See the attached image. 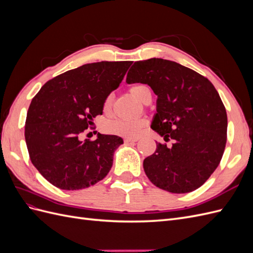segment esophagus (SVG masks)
Wrapping results in <instances>:
<instances>
[{
    "mask_svg": "<svg viewBox=\"0 0 253 253\" xmlns=\"http://www.w3.org/2000/svg\"><path fill=\"white\" fill-rule=\"evenodd\" d=\"M138 140H139L138 137H126V138H125L126 142H136Z\"/></svg>",
    "mask_w": 253,
    "mask_h": 253,
    "instance_id": "34e87169",
    "label": "esophagus"
}]
</instances>
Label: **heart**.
<instances>
[{"label":"heart","instance_id":"heart-1","mask_svg":"<svg viewBox=\"0 0 253 253\" xmlns=\"http://www.w3.org/2000/svg\"><path fill=\"white\" fill-rule=\"evenodd\" d=\"M148 88L149 87L143 85V84H135V85L131 86V88H129V91H131L133 97L139 101L143 91ZM111 103H112V96L110 95L105 98V100L103 102L104 109L105 110L110 109ZM143 126H144V120L142 119L118 118L109 122L108 126H106V129H108L110 133L121 135V136H136L139 133V131Z\"/></svg>","mask_w":253,"mask_h":253}]
</instances>
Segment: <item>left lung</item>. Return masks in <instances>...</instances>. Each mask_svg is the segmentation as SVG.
<instances>
[{
  "instance_id": "obj_1",
  "label": "left lung",
  "mask_w": 253,
  "mask_h": 253,
  "mask_svg": "<svg viewBox=\"0 0 253 253\" xmlns=\"http://www.w3.org/2000/svg\"><path fill=\"white\" fill-rule=\"evenodd\" d=\"M126 83L148 84L157 96L151 127L172 139L157 143L143 160L152 183L171 193L200 188L218 167L227 141V113L213 84L193 70L170 60L137 61Z\"/></svg>"
}]
</instances>
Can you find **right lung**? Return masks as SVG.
I'll list each match as a JSON object with an SVG mask.
<instances>
[{
  "mask_svg": "<svg viewBox=\"0 0 253 253\" xmlns=\"http://www.w3.org/2000/svg\"><path fill=\"white\" fill-rule=\"evenodd\" d=\"M131 64H84L49 80L34 97L25 122L26 145L33 165L51 185L80 190L110 172L114 152L124 139L98 134L94 141H82L80 135L102 115L105 98L119 86Z\"/></svg>",
  "mask_w": 253,
  "mask_h": 253,
  "instance_id": "right-lung-1",
  "label": "right lung"
}]
</instances>
